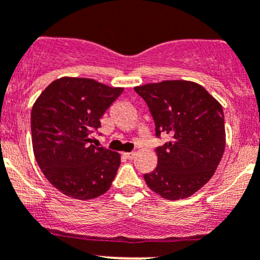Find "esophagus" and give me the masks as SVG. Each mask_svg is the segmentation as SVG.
Returning a JSON list of instances; mask_svg holds the SVG:
<instances>
[{"label": "esophagus", "instance_id": "1", "mask_svg": "<svg viewBox=\"0 0 260 260\" xmlns=\"http://www.w3.org/2000/svg\"><path fill=\"white\" fill-rule=\"evenodd\" d=\"M123 156H124L125 158H128V160H132V158L136 156V153L135 152H124L123 153Z\"/></svg>", "mask_w": 260, "mask_h": 260}]
</instances>
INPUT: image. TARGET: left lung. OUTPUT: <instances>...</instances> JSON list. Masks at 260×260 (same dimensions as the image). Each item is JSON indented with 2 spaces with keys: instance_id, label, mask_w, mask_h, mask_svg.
I'll use <instances>...</instances> for the list:
<instances>
[{
  "instance_id": "left-lung-1",
  "label": "left lung",
  "mask_w": 260,
  "mask_h": 260,
  "mask_svg": "<svg viewBox=\"0 0 260 260\" xmlns=\"http://www.w3.org/2000/svg\"><path fill=\"white\" fill-rule=\"evenodd\" d=\"M147 104L156 138L170 136L155 148L157 166L145 174L151 190L171 201L200 190L215 174L225 151V117L220 103L201 85L162 81L135 87Z\"/></svg>"
}]
</instances>
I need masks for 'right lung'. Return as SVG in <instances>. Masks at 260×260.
Segmentation results:
<instances>
[{
	"instance_id": "obj_1",
	"label": "right lung",
	"mask_w": 260,
	"mask_h": 260,
	"mask_svg": "<svg viewBox=\"0 0 260 260\" xmlns=\"http://www.w3.org/2000/svg\"><path fill=\"white\" fill-rule=\"evenodd\" d=\"M123 92L91 79L62 77L40 94L31 110L35 160L58 190L91 200L112 185L120 156L96 147L92 135L100 119Z\"/></svg>"
}]
</instances>
